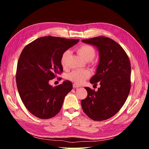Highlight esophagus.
I'll return each mask as SVG.
<instances>
[{"label":"esophagus","mask_w":149,"mask_h":149,"mask_svg":"<svg viewBox=\"0 0 149 149\" xmlns=\"http://www.w3.org/2000/svg\"><path fill=\"white\" fill-rule=\"evenodd\" d=\"M79 87H80V85H79L78 84H76V83L73 84V88H78Z\"/></svg>","instance_id":"1"}]
</instances>
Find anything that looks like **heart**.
<instances>
[{
	"mask_svg": "<svg viewBox=\"0 0 149 149\" xmlns=\"http://www.w3.org/2000/svg\"><path fill=\"white\" fill-rule=\"evenodd\" d=\"M77 52L86 61L93 60L96 55L95 49L89 45H81L77 48ZM70 54L71 52L69 50H66L62 53L60 58V63L63 68L67 66V61ZM90 76L91 72L88 70H76L71 71L68 74L67 78L76 84H81Z\"/></svg>",
	"mask_w": 149,
	"mask_h": 149,
	"instance_id": "heart-1",
	"label": "heart"
}]
</instances>
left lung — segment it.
I'll list each match as a JSON object with an SVG mask.
<instances>
[{
	"mask_svg": "<svg viewBox=\"0 0 149 149\" xmlns=\"http://www.w3.org/2000/svg\"><path fill=\"white\" fill-rule=\"evenodd\" d=\"M96 46L100 52V62L96 74L90 80L91 84L100 82L97 91L84 88L88 96L81 101L84 113L94 120L111 118L123 106L130 89L131 66L124 49L108 37H94L83 40Z\"/></svg>",
	"mask_w": 149,
	"mask_h": 149,
	"instance_id": "left-lung-1",
	"label": "left lung"
}]
</instances>
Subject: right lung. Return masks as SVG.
Returning <instances> with one entry per match:
<instances>
[{"instance_id": "right-lung-1", "label": "right lung", "mask_w": 149, "mask_h": 149, "mask_svg": "<svg viewBox=\"0 0 149 149\" xmlns=\"http://www.w3.org/2000/svg\"><path fill=\"white\" fill-rule=\"evenodd\" d=\"M78 42L48 36L34 40L22 50L17 63V86L25 107L37 118H52L61 110L73 84L65 81L53 87L49 81L63 72L62 53Z\"/></svg>"}]
</instances>
